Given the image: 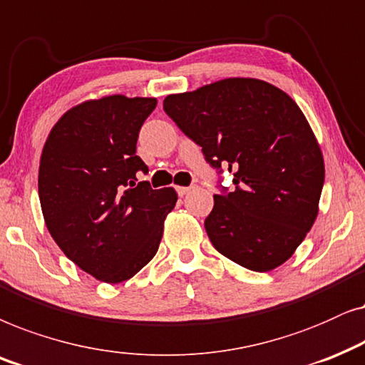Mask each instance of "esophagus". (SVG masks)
<instances>
[{"mask_svg": "<svg viewBox=\"0 0 365 365\" xmlns=\"http://www.w3.org/2000/svg\"><path fill=\"white\" fill-rule=\"evenodd\" d=\"M190 190H192V187H177V193L180 197H185Z\"/></svg>", "mask_w": 365, "mask_h": 365, "instance_id": "1", "label": "esophagus"}]
</instances>
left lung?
<instances>
[{
  "mask_svg": "<svg viewBox=\"0 0 365 365\" xmlns=\"http://www.w3.org/2000/svg\"><path fill=\"white\" fill-rule=\"evenodd\" d=\"M163 110L200 145L205 160L233 175L205 218L212 245L245 269L289 260L319 213L324 157L302 110L255 78H225L168 95Z\"/></svg>",
  "mask_w": 365,
  "mask_h": 365,
  "instance_id": "obj_1",
  "label": "left lung"
}]
</instances>
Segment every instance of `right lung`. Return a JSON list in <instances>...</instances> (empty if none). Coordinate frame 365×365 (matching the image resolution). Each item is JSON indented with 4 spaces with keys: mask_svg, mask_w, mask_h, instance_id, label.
Returning <instances> with one entry per match:
<instances>
[{
    "mask_svg": "<svg viewBox=\"0 0 365 365\" xmlns=\"http://www.w3.org/2000/svg\"><path fill=\"white\" fill-rule=\"evenodd\" d=\"M155 98L123 95L68 110L48 135L38 193L48 232L68 259L106 284L132 279L157 254L163 222L177 203L172 187L138 182L137 155Z\"/></svg>",
    "mask_w": 365,
    "mask_h": 365,
    "instance_id": "1",
    "label": "right lung"
}]
</instances>
